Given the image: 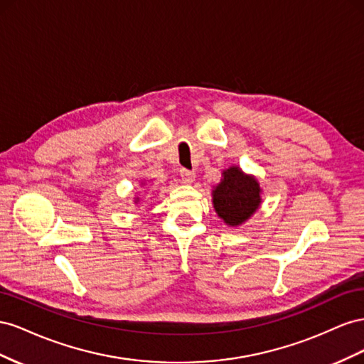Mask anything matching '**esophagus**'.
Wrapping results in <instances>:
<instances>
[{
  "label": "esophagus",
  "instance_id": "esophagus-1",
  "mask_svg": "<svg viewBox=\"0 0 364 364\" xmlns=\"http://www.w3.org/2000/svg\"><path fill=\"white\" fill-rule=\"evenodd\" d=\"M180 176H181V180H183V183H186V184H191V183H193L195 181V172L193 171H188V169H180Z\"/></svg>",
  "mask_w": 364,
  "mask_h": 364
}]
</instances>
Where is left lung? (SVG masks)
I'll return each mask as SVG.
<instances>
[{
	"label": "left lung",
	"mask_w": 364,
	"mask_h": 364,
	"mask_svg": "<svg viewBox=\"0 0 364 364\" xmlns=\"http://www.w3.org/2000/svg\"><path fill=\"white\" fill-rule=\"evenodd\" d=\"M261 192L253 175L232 166L223 172L221 183L212 191L215 212L227 225H241L261 205Z\"/></svg>",
	"instance_id": "obj_1"
}]
</instances>
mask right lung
Here are the masks:
<instances>
[{
    "label": "right lung",
    "mask_w": 364,
    "mask_h": 364,
    "mask_svg": "<svg viewBox=\"0 0 364 364\" xmlns=\"http://www.w3.org/2000/svg\"><path fill=\"white\" fill-rule=\"evenodd\" d=\"M136 203H139V198H136Z\"/></svg>",
    "instance_id": "1"
}]
</instances>
